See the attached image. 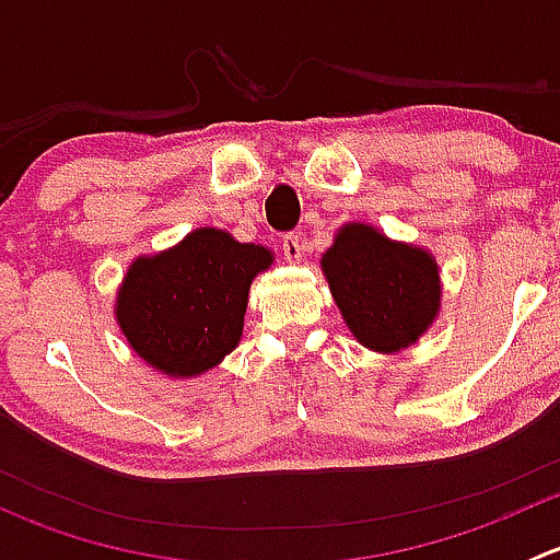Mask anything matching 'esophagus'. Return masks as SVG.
<instances>
[{"mask_svg":"<svg viewBox=\"0 0 560 560\" xmlns=\"http://www.w3.org/2000/svg\"><path fill=\"white\" fill-rule=\"evenodd\" d=\"M281 252H284L287 262H298L303 257V246H301V235L298 233H287L281 238Z\"/></svg>","mask_w":560,"mask_h":560,"instance_id":"34e87169","label":"esophagus"}]
</instances>
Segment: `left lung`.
<instances>
[{"label": "left lung", "mask_w": 560, "mask_h": 560, "mask_svg": "<svg viewBox=\"0 0 560 560\" xmlns=\"http://www.w3.org/2000/svg\"><path fill=\"white\" fill-rule=\"evenodd\" d=\"M322 273L349 332L382 354L417 343L442 306L433 254L389 241L371 224H343L322 254Z\"/></svg>", "instance_id": "left-lung-1"}]
</instances>
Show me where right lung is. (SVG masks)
Listing matches in <instances>:
<instances>
[{
  "mask_svg": "<svg viewBox=\"0 0 560 560\" xmlns=\"http://www.w3.org/2000/svg\"><path fill=\"white\" fill-rule=\"evenodd\" d=\"M273 254L217 228L129 265L116 295V322L151 369L189 380L222 363L241 341L252 279Z\"/></svg>",
  "mask_w": 560,
  "mask_h": 560,
  "instance_id": "obj_1",
  "label": "right lung"
}]
</instances>
